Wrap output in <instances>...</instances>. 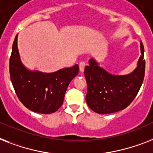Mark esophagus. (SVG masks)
Instances as JSON below:
<instances>
[{
	"label": "esophagus",
	"mask_w": 153,
	"mask_h": 153,
	"mask_svg": "<svg viewBox=\"0 0 153 153\" xmlns=\"http://www.w3.org/2000/svg\"><path fill=\"white\" fill-rule=\"evenodd\" d=\"M85 64L84 62H81L79 64V71H80V73H82L84 71V69H85Z\"/></svg>",
	"instance_id": "obj_1"
}]
</instances>
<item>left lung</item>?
<instances>
[{
  "label": "left lung",
  "mask_w": 153,
  "mask_h": 153,
  "mask_svg": "<svg viewBox=\"0 0 153 153\" xmlns=\"http://www.w3.org/2000/svg\"><path fill=\"white\" fill-rule=\"evenodd\" d=\"M141 54L137 67L126 74H112L91 58L84 71L87 82L85 100L89 108L99 114H110L126 108L137 96L145 77L144 46L140 42Z\"/></svg>",
  "instance_id": "obj_1"
}]
</instances>
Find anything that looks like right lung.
<instances>
[{
  "label": "right lung",
  "instance_id": "obj_1",
  "mask_svg": "<svg viewBox=\"0 0 153 153\" xmlns=\"http://www.w3.org/2000/svg\"><path fill=\"white\" fill-rule=\"evenodd\" d=\"M17 39L18 34L9 60L10 78L16 95L30 111L42 114L55 112L63 105L69 83L79 74V65L52 73L30 70L21 61Z\"/></svg>",
  "mask_w": 153,
  "mask_h": 153
}]
</instances>
